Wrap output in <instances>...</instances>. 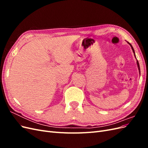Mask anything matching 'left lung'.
<instances>
[{"mask_svg":"<svg viewBox=\"0 0 148 148\" xmlns=\"http://www.w3.org/2000/svg\"><path fill=\"white\" fill-rule=\"evenodd\" d=\"M127 43L129 44L130 46H131V47H132V51H133V53H134V55H135V57L136 59V56H135V51H134V49H133V46H132V44H131L130 43H129L128 42H127ZM136 64H137V66H138V70H139V72H140V65H139V62H138V61L137 60H136Z\"/></svg>","mask_w":148,"mask_h":148,"instance_id":"left-lung-1","label":"left lung"}]
</instances>
